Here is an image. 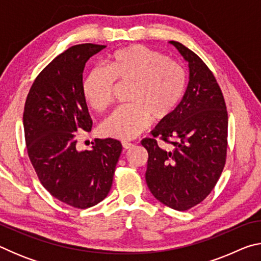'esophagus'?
<instances>
[{"mask_svg":"<svg viewBox=\"0 0 261 261\" xmlns=\"http://www.w3.org/2000/svg\"><path fill=\"white\" fill-rule=\"evenodd\" d=\"M122 146H123V148H124V149H129V148H131L132 146H134V144L129 143V141H123Z\"/></svg>","mask_w":261,"mask_h":261,"instance_id":"esophagus-1","label":"esophagus"}]
</instances>
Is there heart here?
Segmentation results:
<instances>
[{"instance_id": "heart-1", "label": "heart", "mask_w": 261, "mask_h": 261, "mask_svg": "<svg viewBox=\"0 0 261 261\" xmlns=\"http://www.w3.org/2000/svg\"><path fill=\"white\" fill-rule=\"evenodd\" d=\"M118 84H131V105L115 109L101 123L110 138L134 139L151 120H166L175 112L187 87V71L179 62L162 53L134 45L110 55L107 68H94L83 82V94L92 108L102 112L113 101Z\"/></svg>"}]
</instances>
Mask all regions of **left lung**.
Listing matches in <instances>:
<instances>
[{
	"label": "left lung",
	"mask_w": 261,
	"mask_h": 261,
	"mask_svg": "<svg viewBox=\"0 0 261 261\" xmlns=\"http://www.w3.org/2000/svg\"><path fill=\"white\" fill-rule=\"evenodd\" d=\"M169 43L188 62V87L175 112L141 145L148 152L149 191L170 208L187 211L208 196L222 173L228 114L219 84L200 57L177 41ZM156 136L173 146L159 147Z\"/></svg>",
	"instance_id": "8db88e82"
}]
</instances>
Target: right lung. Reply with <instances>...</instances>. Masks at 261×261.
<instances>
[{
  "mask_svg": "<svg viewBox=\"0 0 261 261\" xmlns=\"http://www.w3.org/2000/svg\"><path fill=\"white\" fill-rule=\"evenodd\" d=\"M106 48L83 43L70 47L39 73L25 102L23 124L31 162L53 197L77 208L103 200L113 184L122 145L95 139L91 149H77V131L92 129L83 72L86 62Z\"/></svg>",
  "mask_w": 261,
  "mask_h": 261,
  "instance_id": "right-lung-1",
  "label": "right lung"
}]
</instances>
